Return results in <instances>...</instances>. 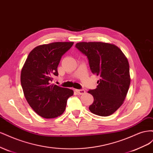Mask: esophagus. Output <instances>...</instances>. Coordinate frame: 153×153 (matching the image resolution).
I'll list each match as a JSON object with an SVG mask.
<instances>
[{
	"label": "esophagus",
	"mask_w": 153,
	"mask_h": 153,
	"mask_svg": "<svg viewBox=\"0 0 153 153\" xmlns=\"http://www.w3.org/2000/svg\"><path fill=\"white\" fill-rule=\"evenodd\" d=\"M75 91L78 94H84L85 93V91L84 89H76Z\"/></svg>",
	"instance_id": "esophagus-1"
}]
</instances>
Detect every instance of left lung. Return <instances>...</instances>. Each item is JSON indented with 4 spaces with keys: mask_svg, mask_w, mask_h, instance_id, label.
Listing matches in <instances>:
<instances>
[{
    "mask_svg": "<svg viewBox=\"0 0 153 153\" xmlns=\"http://www.w3.org/2000/svg\"><path fill=\"white\" fill-rule=\"evenodd\" d=\"M75 47L87 56L91 72L100 76L89 93L94 101L89 107L100 116L112 115L121 106L130 85L127 58L117 46L102 42H80Z\"/></svg>",
    "mask_w": 153,
    "mask_h": 153,
    "instance_id": "left-lung-1",
    "label": "left lung"
}]
</instances>
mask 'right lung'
I'll return each mask as SVG.
<instances>
[{"instance_id":"right-lung-1","label":"right lung","mask_w":153,"mask_h":153,"mask_svg":"<svg viewBox=\"0 0 153 153\" xmlns=\"http://www.w3.org/2000/svg\"><path fill=\"white\" fill-rule=\"evenodd\" d=\"M73 42H55L39 45L27 57L21 72V85L30 107L41 117L55 118L66 109L67 100L73 91L53 84L58 76L57 67L62 55Z\"/></svg>"}]
</instances>
